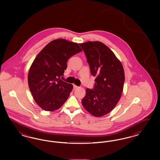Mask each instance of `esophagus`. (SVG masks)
Here are the masks:
<instances>
[{
	"mask_svg": "<svg viewBox=\"0 0 160 160\" xmlns=\"http://www.w3.org/2000/svg\"><path fill=\"white\" fill-rule=\"evenodd\" d=\"M78 87V86H77L76 85H75V84H73V88H74V89H77Z\"/></svg>",
	"mask_w": 160,
	"mask_h": 160,
	"instance_id": "esophagus-1",
	"label": "esophagus"
}]
</instances>
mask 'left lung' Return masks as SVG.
I'll return each instance as SVG.
<instances>
[{
	"label": "left lung",
	"mask_w": 160,
	"mask_h": 160,
	"mask_svg": "<svg viewBox=\"0 0 160 160\" xmlns=\"http://www.w3.org/2000/svg\"><path fill=\"white\" fill-rule=\"evenodd\" d=\"M79 45L86 56L92 75L96 77L93 89L86 88L82 103L93 116H102L110 112L121 98L125 81L123 66L101 42L88 41Z\"/></svg>",
	"instance_id": "obj_1"
}]
</instances>
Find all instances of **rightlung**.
<instances>
[{
	"instance_id": "add662e5",
	"label": "right lung",
	"mask_w": 160,
	"mask_h": 160,
	"mask_svg": "<svg viewBox=\"0 0 160 160\" xmlns=\"http://www.w3.org/2000/svg\"><path fill=\"white\" fill-rule=\"evenodd\" d=\"M82 51L76 42L54 39L39 53L28 74V84L39 106L46 111L59 108L68 98L73 86L61 79L67 61Z\"/></svg>"
}]
</instances>
